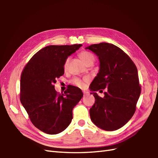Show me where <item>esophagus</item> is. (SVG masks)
I'll list each match as a JSON object with an SVG mask.
<instances>
[{
    "label": "esophagus",
    "mask_w": 158,
    "mask_h": 158,
    "mask_svg": "<svg viewBox=\"0 0 158 158\" xmlns=\"http://www.w3.org/2000/svg\"><path fill=\"white\" fill-rule=\"evenodd\" d=\"M83 95H84V96H85V95L88 94H89V92L88 91H83Z\"/></svg>",
    "instance_id": "34e87169"
}]
</instances>
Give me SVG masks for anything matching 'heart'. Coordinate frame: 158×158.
<instances>
[{"instance_id":"1","label":"heart","mask_w":158,"mask_h":158,"mask_svg":"<svg viewBox=\"0 0 158 158\" xmlns=\"http://www.w3.org/2000/svg\"><path fill=\"white\" fill-rule=\"evenodd\" d=\"M79 58H81L82 61L84 62L85 64L88 65V64H93L95 61V56L92 53L88 51H82L79 53ZM69 62V58H67L64 64V69L65 70L67 69ZM89 81V79L88 77H85L83 79H81L79 78H74L71 80V83L73 85L77 87H79L80 88H83L85 86L86 83H88Z\"/></svg>"}]
</instances>
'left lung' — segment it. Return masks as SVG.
Here are the masks:
<instances>
[{"instance_id":"1","label":"left lung","mask_w":158,"mask_h":158,"mask_svg":"<svg viewBox=\"0 0 158 158\" xmlns=\"http://www.w3.org/2000/svg\"><path fill=\"white\" fill-rule=\"evenodd\" d=\"M86 49L100 60L99 73L89 85L96 100L89 109L90 118L100 128L118 130L132 118L136 109L141 92L137 68L128 55L110 43L94 44ZM105 88L103 98L95 92Z\"/></svg>"}]
</instances>
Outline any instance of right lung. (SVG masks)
I'll use <instances>...</instances> for the list:
<instances>
[{
  "mask_svg": "<svg viewBox=\"0 0 158 158\" xmlns=\"http://www.w3.org/2000/svg\"><path fill=\"white\" fill-rule=\"evenodd\" d=\"M81 46H47L32 57L22 72L20 101L33 125L48 135H56L69 126L73 109L83 96L77 87L69 85L59 94L53 85L64 73L68 56Z\"/></svg>",
  "mask_w": 158,
  "mask_h": 158,
  "instance_id": "right-lung-1",
  "label": "right lung"
}]
</instances>
